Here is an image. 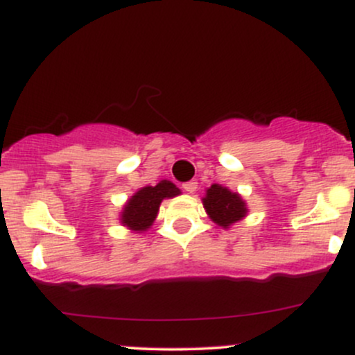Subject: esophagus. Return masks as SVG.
Segmentation results:
<instances>
[{
	"label": "esophagus",
	"instance_id": "1",
	"mask_svg": "<svg viewBox=\"0 0 355 355\" xmlns=\"http://www.w3.org/2000/svg\"><path fill=\"white\" fill-rule=\"evenodd\" d=\"M197 182L195 180H190L187 183H183V190L187 191V193H195V190H197Z\"/></svg>",
	"mask_w": 355,
	"mask_h": 355
}]
</instances>
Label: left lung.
Returning <instances> with one entry per match:
<instances>
[{
  "mask_svg": "<svg viewBox=\"0 0 355 355\" xmlns=\"http://www.w3.org/2000/svg\"><path fill=\"white\" fill-rule=\"evenodd\" d=\"M202 203L211 222L222 229H230L234 223L245 218L248 214V207L242 195L218 183H214L205 190Z\"/></svg>",
  "mask_w": 355,
  "mask_h": 355,
  "instance_id": "left-lung-1",
  "label": "left lung"
}]
</instances>
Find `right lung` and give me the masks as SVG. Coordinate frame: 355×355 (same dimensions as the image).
Segmentation results:
<instances>
[{"mask_svg": "<svg viewBox=\"0 0 355 355\" xmlns=\"http://www.w3.org/2000/svg\"><path fill=\"white\" fill-rule=\"evenodd\" d=\"M180 193V189L170 180H160L153 187H141L125 202L118 220L128 230L144 234L153 225L160 210V203L165 198H173Z\"/></svg>", "mask_w": 355, "mask_h": 355, "instance_id": "add662e5", "label": "right lung"}]
</instances>
